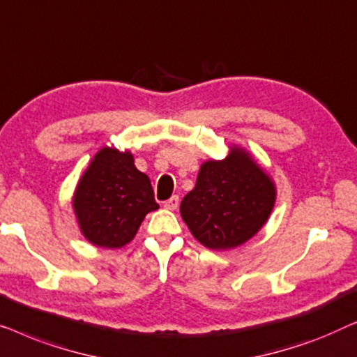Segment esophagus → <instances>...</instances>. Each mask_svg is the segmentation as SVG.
Segmentation results:
<instances>
[{
    "label": "esophagus",
    "mask_w": 357,
    "mask_h": 357,
    "mask_svg": "<svg viewBox=\"0 0 357 357\" xmlns=\"http://www.w3.org/2000/svg\"><path fill=\"white\" fill-rule=\"evenodd\" d=\"M163 207L167 210H176L179 207V197H178V195H173L172 199H168L167 202L163 204Z\"/></svg>",
    "instance_id": "obj_1"
}]
</instances>
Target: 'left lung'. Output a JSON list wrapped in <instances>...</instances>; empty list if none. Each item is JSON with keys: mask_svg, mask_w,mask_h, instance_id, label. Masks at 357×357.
<instances>
[{"mask_svg": "<svg viewBox=\"0 0 357 357\" xmlns=\"http://www.w3.org/2000/svg\"><path fill=\"white\" fill-rule=\"evenodd\" d=\"M277 185L248 150L231 144L223 160L200 165L195 188L181 202V217L207 249L248 243L268 222Z\"/></svg>", "mask_w": 357, "mask_h": 357, "instance_id": "left-lung-1", "label": "left lung"}]
</instances>
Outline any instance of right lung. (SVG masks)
<instances>
[{
    "label": "right lung",
    "mask_w": 357,
    "mask_h": 357,
    "mask_svg": "<svg viewBox=\"0 0 357 357\" xmlns=\"http://www.w3.org/2000/svg\"><path fill=\"white\" fill-rule=\"evenodd\" d=\"M158 208L145 173L134 165L129 150L100 149L73 195L80 233L90 244L119 249L134 239L145 215Z\"/></svg>",
    "instance_id": "obj_1"
}]
</instances>
